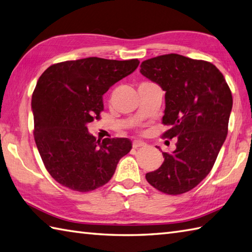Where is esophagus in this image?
<instances>
[{"label": "esophagus", "instance_id": "obj_1", "mask_svg": "<svg viewBox=\"0 0 252 252\" xmlns=\"http://www.w3.org/2000/svg\"><path fill=\"white\" fill-rule=\"evenodd\" d=\"M146 144L144 143V142H142V141H138V140H135V141H133V143H132V146H133V148H138V147H143V146H145Z\"/></svg>", "mask_w": 252, "mask_h": 252}]
</instances>
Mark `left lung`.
I'll return each instance as SVG.
<instances>
[{
	"instance_id": "1",
	"label": "left lung",
	"mask_w": 252,
	"mask_h": 252,
	"mask_svg": "<svg viewBox=\"0 0 252 252\" xmlns=\"http://www.w3.org/2000/svg\"><path fill=\"white\" fill-rule=\"evenodd\" d=\"M141 73L164 94L163 137H176L172 153H162L159 169L146 173L149 184L169 195L197 186L210 172L227 135L231 90L211 63L167 54L142 63ZM159 148V147H158Z\"/></svg>"
}]
</instances>
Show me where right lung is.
<instances>
[{
  "label": "right lung",
  "mask_w": 252,
  "mask_h": 252,
  "mask_svg": "<svg viewBox=\"0 0 252 252\" xmlns=\"http://www.w3.org/2000/svg\"><path fill=\"white\" fill-rule=\"evenodd\" d=\"M138 60L88 57L49 67L32 94L34 141L46 170L77 191L105 185L131 151L129 138L100 141L88 130L104 110L103 95L138 67Z\"/></svg>",
  "instance_id": "1"
}]
</instances>
